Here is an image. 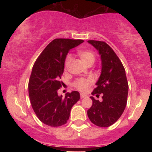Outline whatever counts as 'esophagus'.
Returning <instances> with one entry per match:
<instances>
[{"label": "esophagus", "mask_w": 152, "mask_h": 152, "mask_svg": "<svg viewBox=\"0 0 152 152\" xmlns=\"http://www.w3.org/2000/svg\"><path fill=\"white\" fill-rule=\"evenodd\" d=\"M86 96L85 95V94H80V98L81 99H83L84 98V97H86Z\"/></svg>", "instance_id": "esophagus-1"}]
</instances>
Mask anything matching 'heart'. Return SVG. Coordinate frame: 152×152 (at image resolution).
Segmentation results:
<instances>
[{
  "mask_svg": "<svg viewBox=\"0 0 152 152\" xmlns=\"http://www.w3.org/2000/svg\"><path fill=\"white\" fill-rule=\"evenodd\" d=\"M78 55L87 66L92 65L95 62L96 55L93 50L90 49L80 50L78 51ZM71 56L70 55L67 56L65 59V62H64V69H65V70H68L69 69L71 65ZM92 82H93V81H92V79L91 78H81L76 80L73 83V86L76 89L81 91H84L91 84Z\"/></svg>",
  "mask_w": 152,
  "mask_h": 152,
  "instance_id": "obj_1",
  "label": "heart"
}]
</instances>
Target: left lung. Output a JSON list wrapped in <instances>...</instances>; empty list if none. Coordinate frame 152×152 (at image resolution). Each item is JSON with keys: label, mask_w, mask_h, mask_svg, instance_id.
Returning <instances> with one entry per match:
<instances>
[{"label": "left lung", "mask_w": 152, "mask_h": 152, "mask_svg": "<svg viewBox=\"0 0 152 152\" xmlns=\"http://www.w3.org/2000/svg\"><path fill=\"white\" fill-rule=\"evenodd\" d=\"M88 42L99 50L102 58V74L91 94H102V102L91 96L93 104L87 114L94 124L108 127L117 121L126 108L128 81L123 64L107 43L94 40Z\"/></svg>", "instance_id": "left-lung-1"}]
</instances>
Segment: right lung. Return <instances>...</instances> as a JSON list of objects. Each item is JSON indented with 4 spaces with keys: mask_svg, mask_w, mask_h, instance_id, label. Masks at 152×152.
Here are the masks:
<instances>
[{
    "mask_svg": "<svg viewBox=\"0 0 152 152\" xmlns=\"http://www.w3.org/2000/svg\"><path fill=\"white\" fill-rule=\"evenodd\" d=\"M83 40L56 38L47 46L36 59L28 81V94L35 114L41 122L53 127L65 124L72 106L79 100L76 91L58 95L64 62L71 48L83 43Z\"/></svg>",
    "mask_w": 152,
    "mask_h": 152,
    "instance_id": "add662e5",
    "label": "right lung"
}]
</instances>
